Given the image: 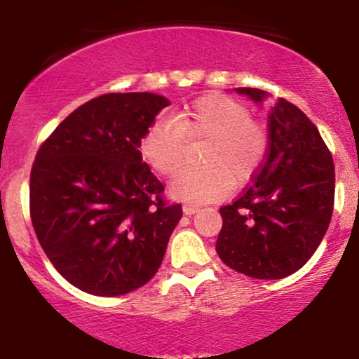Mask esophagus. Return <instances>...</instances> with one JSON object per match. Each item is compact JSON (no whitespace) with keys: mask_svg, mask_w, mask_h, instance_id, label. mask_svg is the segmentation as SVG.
Returning a JSON list of instances; mask_svg holds the SVG:
<instances>
[{"mask_svg":"<svg viewBox=\"0 0 359 359\" xmlns=\"http://www.w3.org/2000/svg\"><path fill=\"white\" fill-rule=\"evenodd\" d=\"M182 211H184V214H187V216H192V214H196L197 211H199V208H197V205H192V204H184Z\"/></svg>","mask_w":359,"mask_h":359,"instance_id":"obj_1","label":"esophagus"}]
</instances>
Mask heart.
<instances>
[{
    "label": "heart",
    "mask_w": 359,
    "mask_h": 359,
    "mask_svg": "<svg viewBox=\"0 0 359 359\" xmlns=\"http://www.w3.org/2000/svg\"><path fill=\"white\" fill-rule=\"evenodd\" d=\"M185 138H208L203 167L185 168L170 182L177 199L203 204L228 194L233 184L257 172L266 150V135L241 102L224 94H205L174 119L158 118L140 140V155L160 175H174L184 163Z\"/></svg>",
    "instance_id": "heart-1"
}]
</instances>
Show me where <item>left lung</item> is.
Listing matches in <instances>:
<instances>
[{
    "label": "left lung",
    "instance_id": "obj_1",
    "mask_svg": "<svg viewBox=\"0 0 359 359\" xmlns=\"http://www.w3.org/2000/svg\"><path fill=\"white\" fill-rule=\"evenodd\" d=\"M263 102L269 94L236 88ZM269 151L262 170L233 204L219 209L216 251L229 269L278 280L302 269L329 228L334 208V163L314 123L278 97L270 108Z\"/></svg>",
    "mask_w": 359,
    "mask_h": 359
}]
</instances>
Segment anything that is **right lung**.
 <instances>
[{
  "label": "right lung",
  "instance_id": "1",
  "mask_svg": "<svg viewBox=\"0 0 359 359\" xmlns=\"http://www.w3.org/2000/svg\"><path fill=\"white\" fill-rule=\"evenodd\" d=\"M170 104L154 93L94 97L43 142L30 175V216L57 271L82 292L116 297L145 285L162 265L182 217L138 145Z\"/></svg>",
  "mask_w": 359,
  "mask_h": 359
}]
</instances>
